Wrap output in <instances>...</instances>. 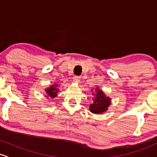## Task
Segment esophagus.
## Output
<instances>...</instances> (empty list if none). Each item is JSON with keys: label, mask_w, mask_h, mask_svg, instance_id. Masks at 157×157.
I'll list each match as a JSON object with an SVG mask.
<instances>
[{"label": "esophagus", "mask_w": 157, "mask_h": 157, "mask_svg": "<svg viewBox=\"0 0 157 157\" xmlns=\"http://www.w3.org/2000/svg\"><path fill=\"white\" fill-rule=\"evenodd\" d=\"M73 82H75V83H78V82H80V77L78 76L73 77Z\"/></svg>", "instance_id": "1"}]
</instances>
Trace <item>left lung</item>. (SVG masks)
<instances>
[{
  "mask_svg": "<svg viewBox=\"0 0 157 157\" xmlns=\"http://www.w3.org/2000/svg\"><path fill=\"white\" fill-rule=\"evenodd\" d=\"M95 92L96 93L93 94L94 95V102L89 106L90 111L94 114L102 113L107 110L108 106L110 105L111 100L109 97H106L99 88H95Z\"/></svg>",
  "mask_w": 157,
  "mask_h": 157,
  "instance_id": "1",
  "label": "left lung"
}]
</instances>
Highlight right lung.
I'll list each match as a JSON object with an SVG mask.
<instances>
[{
  "label": "right lung",
  "mask_w": 157,
  "mask_h": 157,
  "mask_svg": "<svg viewBox=\"0 0 157 157\" xmlns=\"http://www.w3.org/2000/svg\"><path fill=\"white\" fill-rule=\"evenodd\" d=\"M58 85L55 84L54 85H51L50 88H48L45 89L46 94H48V97H50L51 98H56V95H57V92L59 91V89L57 88ZM47 97V98H48Z\"/></svg>",
  "instance_id": "add662e5"
}]
</instances>
